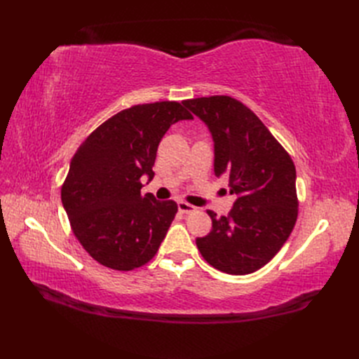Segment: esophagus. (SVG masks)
<instances>
[{
  "mask_svg": "<svg viewBox=\"0 0 359 359\" xmlns=\"http://www.w3.org/2000/svg\"><path fill=\"white\" fill-rule=\"evenodd\" d=\"M178 211L182 212V214H191V212L196 211V206H193V205H190L187 202L181 201V202H178Z\"/></svg>",
  "mask_w": 359,
  "mask_h": 359,
  "instance_id": "obj_1",
  "label": "esophagus"
}]
</instances>
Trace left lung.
Listing matches in <instances>:
<instances>
[{"label":"left lung","mask_w":359,"mask_h":359,"mask_svg":"<svg viewBox=\"0 0 359 359\" xmlns=\"http://www.w3.org/2000/svg\"><path fill=\"white\" fill-rule=\"evenodd\" d=\"M184 106L208 126L214 172L229 173L233 208L198 238L203 259L232 276L255 273L273 259L297 223V170L287 151L245 104L229 95L199 97Z\"/></svg>","instance_id":"left-lung-1"}]
</instances>
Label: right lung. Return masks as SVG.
<instances>
[{"label":"right lung","instance_id":"add662e5","mask_svg":"<svg viewBox=\"0 0 359 359\" xmlns=\"http://www.w3.org/2000/svg\"><path fill=\"white\" fill-rule=\"evenodd\" d=\"M193 115L178 102L135 104L118 112L76 151L61 201L78 241L100 265L132 271L149 262L178 205L140 193L153 180L161 137Z\"/></svg>","mask_w":359,"mask_h":359}]
</instances>
